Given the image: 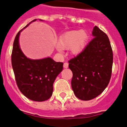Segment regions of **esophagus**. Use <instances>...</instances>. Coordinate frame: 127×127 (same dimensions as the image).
I'll return each instance as SVG.
<instances>
[{"mask_svg":"<svg viewBox=\"0 0 127 127\" xmlns=\"http://www.w3.org/2000/svg\"><path fill=\"white\" fill-rule=\"evenodd\" d=\"M68 67H69V64L67 62H65L64 64V67L65 69H67V68H68Z\"/></svg>","mask_w":127,"mask_h":127,"instance_id":"obj_1","label":"esophagus"}]
</instances>
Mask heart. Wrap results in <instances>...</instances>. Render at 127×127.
<instances>
[{"label":"heart","instance_id":"b5f03b06","mask_svg":"<svg viewBox=\"0 0 127 127\" xmlns=\"http://www.w3.org/2000/svg\"><path fill=\"white\" fill-rule=\"evenodd\" d=\"M88 39V35L83 30H71L61 35L57 42L58 50H69L74 55L83 51Z\"/></svg>","mask_w":127,"mask_h":127}]
</instances>
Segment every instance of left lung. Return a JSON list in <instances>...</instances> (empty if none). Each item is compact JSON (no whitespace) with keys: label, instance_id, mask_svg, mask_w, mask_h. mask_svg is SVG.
Here are the masks:
<instances>
[{"label":"left lung","instance_id":"8db88e82","mask_svg":"<svg viewBox=\"0 0 127 127\" xmlns=\"http://www.w3.org/2000/svg\"><path fill=\"white\" fill-rule=\"evenodd\" d=\"M94 39L77 57L69 61L71 86L76 97L90 100L103 92L111 77L113 54L108 37L97 26Z\"/></svg>","mask_w":127,"mask_h":127}]
</instances>
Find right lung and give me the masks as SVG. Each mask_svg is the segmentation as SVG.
Wrapping results in <instances>:
<instances>
[{
    "instance_id": "right-lung-1",
    "label": "right lung",
    "mask_w": 127,
    "mask_h": 127,
    "mask_svg": "<svg viewBox=\"0 0 127 127\" xmlns=\"http://www.w3.org/2000/svg\"><path fill=\"white\" fill-rule=\"evenodd\" d=\"M36 20H33L23 29ZM22 30L16 35L11 55L16 84L20 92L28 98L33 101H45L52 95L53 83L62 71L64 64L56 62L50 57L39 60L27 58L19 44V37Z\"/></svg>"
}]
</instances>
